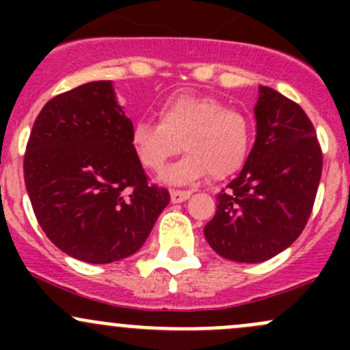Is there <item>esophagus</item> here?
Listing matches in <instances>:
<instances>
[{
  "label": "esophagus",
  "mask_w": 350,
  "mask_h": 350,
  "mask_svg": "<svg viewBox=\"0 0 350 350\" xmlns=\"http://www.w3.org/2000/svg\"><path fill=\"white\" fill-rule=\"evenodd\" d=\"M171 201L172 203H183V201H186L191 195V191H183V189H171Z\"/></svg>",
  "instance_id": "34e87169"
}]
</instances>
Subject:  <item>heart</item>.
Here are the masks:
<instances>
[{
  "instance_id": "obj_1",
  "label": "heart",
  "mask_w": 350,
  "mask_h": 350,
  "mask_svg": "<svg viewBox=\"0 0 350 350\" xmlns=\"http://www.w3.org/2000/svg\"><path fill=\"white\" fill-rule=\"evenodd\" d=\"M155 115L157 123L135 122L130 146L144 167L161 171L181 142L186 154L161 172L164 183L191 185L208 174L224 179L245 162L250 123L241 109L213 96L178 94L162 101Z\"/></svg>"
}]
</instances>
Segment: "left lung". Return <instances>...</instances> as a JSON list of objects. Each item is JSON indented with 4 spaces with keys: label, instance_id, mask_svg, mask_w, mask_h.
<instances>
[{
    "label": "left lung",
    "instance_id": "obj_1",
    "mask_svg": "<svg viewBox=\"0 0 350 350\" xmlns=\"http://www.w3.org/2000/svg\"><path fill=\"white\" fill-rule=\"evenodd\" d=\"M256 144L241 174L217 195L204 237L218 256L262 262L288 249L305 228L322 178L313 123L298 103L267 86L254 108Z\"/></svg>",
    "mask_w": 350,
    "mask_h": 350
}]
</instances>
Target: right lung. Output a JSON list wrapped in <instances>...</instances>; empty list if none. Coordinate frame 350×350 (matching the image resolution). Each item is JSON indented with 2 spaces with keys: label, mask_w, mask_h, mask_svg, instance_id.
Returning <instances> with one entry per match:
<instances>
[{
  "label": "right lung",
  "mask_w": 350,
  "mask_h": 350,
  "mask_svg": "<svg viewBox=\"0 0 350 350\" xmlns=\"http://www.w3.org/2000/svg\"><path fill=\"white\" fill-rule=\"evenodd\" d=\"M132 122L111 81H93L45 103L30 132L23 174L49 241L74 259L108 264L135 254L169 204L130 146Z\"/></svg>",
  "instance_id": "1"
}]
</instances>
